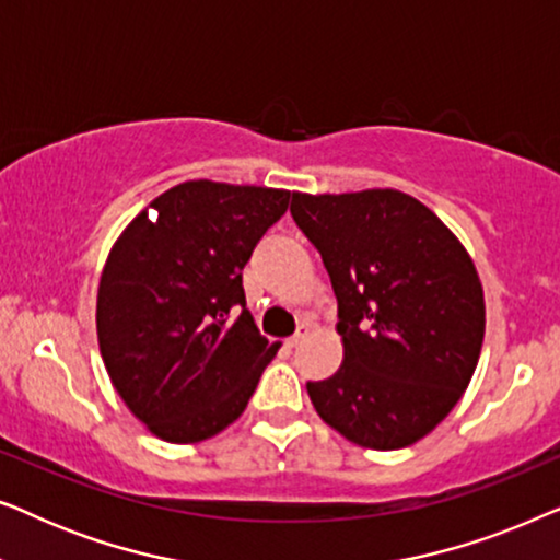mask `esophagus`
<instances>
[{"instance_id":"34e87169","label":"esophagus","mask_w":560,"mask_h":560,"mask_svg":"<svg viewBox=\"0 0 560 560\" xmlns=\"http://www.w3.org/2000/svg\"><path fill=\"white\" fill-rule=\"evenodd\" d=\"M305 336H308V328L301 326V331H295L293 336H290V339L285 341V347H288V349H295L298 343H303V341H305Z\"/></svg>"}]
</instances>
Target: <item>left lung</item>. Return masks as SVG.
<instances>
[{"mask_svg":"<svg viewBox=\"0 0 560 560\" xmlns=\"http://www.w3.org/2000/svg\"><path fill=\"white\" fill-rule=\"evenodd\" d=\"M295 224L320 252L339 303L343 362L308 382L343 439L395 451L462 400L485 341V290L469 252L402 190L293 194Z\"/></svg>","mask_w":560,"mask_h":560,"instance_id":"obj_1","label":"left lung"}]
</instances>
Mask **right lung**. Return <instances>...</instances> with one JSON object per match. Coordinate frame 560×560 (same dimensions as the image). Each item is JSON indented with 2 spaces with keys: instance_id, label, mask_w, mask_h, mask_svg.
Segmentation results:
<instances>
[{
  "instance_id": "add662e5",
  "label": "right lung",
  "mask_w": 560,
  "mask_h": 560,
  "mask_svg": "<svg viewBox=\"0 0 560 560\" xmlns=\"http://www.w3.org/2000/svg\"><path fill=\"white\" fill-rule=\"evenodd\" d=\"M290 190L186 180L137 213L106 257L98 349L135 418L198 443L247 408L280 343L259 336L242 270Z\"/></svg>"
}]
</instances>
